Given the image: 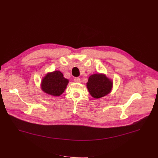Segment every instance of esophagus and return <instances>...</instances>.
<instances>
[{
	"instance_id": "esophagus-1",
	"label": "esophagus",
	"mask_w": 158,
	"mask_h": 158,
	"mask_svg": "<svg viewBox=\"0 0 158 158\" xmlns=\"http://www.w3.org/2000/svg\"><path fill=\"white\" fill-rule=\"evenodd\" d=\"M73 80H74V81L76 82H77V83H79V82H81V79H80V78L79 77H74V79H73Z\"/></svg>"
}]
</instances>
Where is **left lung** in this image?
Instances as JSON below:
<instances>
[{
    "instance_id": "left-lung-1",
    "label": "left lung",
    "mask_w": 158,
    "mask_h": 158,
    "mask_svg": "<svg viewBox=\"0 0 158 158\" xmlns=\"http://www.w3.org/2000/svg\"><path fill=\"white\" fill-rule=\"evenodd\" d=\"M86 86L89 93L93 98H100L111 91L112 82L106 75L96 73L89 77Z\"/></svg>"
}]
</instances>
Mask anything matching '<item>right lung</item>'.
I'll return each instance as SVG.
<instances>
[{
    "mask_svg": "<svg viewBox=\"0 0 158 158\" xmlns=\"http://www.w3.org/2000/svg\"><path fill=\"white\" fill-rule=\"evenodd\" d=\"M69 83V80L58 71L48 73L43 79L41 88L45 93L52 96H60L64 92Z\"/></svg>",
    "mask_w": 158,
    "mask_h": 158,
    "instance_id": "1",
    "label": "right lung"
}]
</instances>
